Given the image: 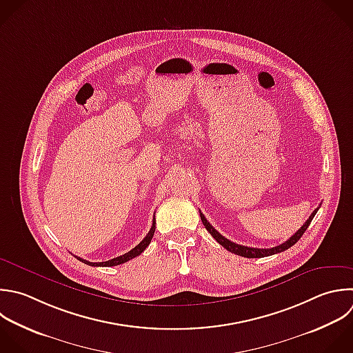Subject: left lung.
<instances>
[{"mask_svg": "<svg viewBox=\"0 0 353 353\" xmlns=\"http://www.w3.org/2000/svg\"><path fill=\"white\" fill-rule=\"evenodd\" d=\"M317 210H319V207L310 214L309 219L301 226V229H298V230L295 232V234H292V236H291L287 241H284L283 244L276 245V247H272V248H252V247L236 244V243L228 240L226 237H223L218 230H215V229L212 228V225L205 219V216L203 215L201 211H200V218H201L203 225L205 226V229L210 232V234H211L223 248H226L228 251H230V252H233V254H236V255H240V256H245V258H263V256H269V255H273V254L285 251V250H288L291 245H294V244L302 237V234L305 233V230H306L307 226L310 225V222H312L313 216L316 215Z\"/></svg>", "mask_w": 353, "mask_h": 353, "instance_id": "left-lung-1", "label": "left lung"}]
</instances>
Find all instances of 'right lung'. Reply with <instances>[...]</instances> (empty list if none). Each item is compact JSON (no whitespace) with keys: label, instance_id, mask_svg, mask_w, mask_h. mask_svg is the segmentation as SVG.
Masks as SVG:
<instances>
[{"label":"right lung","instance_id":"obj_1","mask_svg":"<svg viewBox=\"0 0 353 353\" xmlns=\"http://www.w3.org/2000/svg\"><path fill=\"white\" fill-rule=\"evenodd\" d=\"M154 230H156V219L153 218V225H152L149 233L146 234V237L137 247H134L131 251H128L124 255H120L117 258H113V259H109V261H105V262H90V261H85V259H83L80 256H77V259H80L81 262L90 265V266H116V265L124 263V262H127V261H130V259H132V258H135V256H138V255H141L143 252V250L150 244L152 237L154 234Z\"/></svg>","mask_w":353,"mask_h":353}]
</instances>
